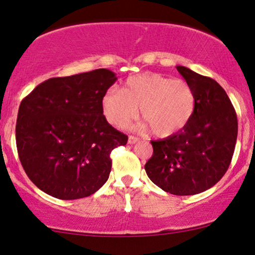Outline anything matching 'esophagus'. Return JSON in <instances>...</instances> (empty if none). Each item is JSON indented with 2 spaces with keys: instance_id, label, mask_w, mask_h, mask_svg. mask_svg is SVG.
Instances as JSON below:
<instances>
[{
  "instance_id": "34e87169",
  "label": "esophagus",
  "mask_w": 255,
  "mask_h": 255,
  "mask_svg": "<svg viewBox=\"0 0 255 255\" xmlns=\"http://www.w3.org/2000/svg\"><path fill=\"white\" fill-rule=\"evenodd\" d=\"M138 140H140V138L136 137V136H133V135H130V136L128 137V143H129V144H134V143H136Z\"/></svg>"
}]
</instances>
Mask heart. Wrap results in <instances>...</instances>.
Wrapping results in <instances>:
<instances>
[{
  "label": "heart",
  "mask_w": 255,
  "mask_h": 255,
  "mask_svg": "<svg viewBox=\"0 0 255 255\" xmlns=\"http://www.w3.org/2000/svg\"><path fill=\"white\" fill-rule=\"evenodd\" d=\"M102 112L109 124L124 128L141 118L156 136H169L181 130L195 109L193 87L182 79H170L156 73H141L126 80L120 89H108L101 100Z\"/></svg>",
  "instance_id": "heart-1"
}]
</instances>
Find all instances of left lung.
Segmentation results:
<instances>
[{
	"label": "left lung",
	"instance_id": "left-lung-1",
	"mask_svg": "<svg viewBox=\"0 0 255 255\" xmlns=\"http://www.w3.org/2000/svg\"><path fill=\"white\" fill-rule=\"evenodd\" d=\"M195 93V109L181 130L151 141L144 165L151 181L174 195H194L213 187L227 172L238 136L237 113L224 88L211 77L176 66Z\"/></svg>",
	"mask_w": 255,
	"mask_h": 255
}]
</instances>
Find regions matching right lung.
<instances>
[{
  "instance_id": "right-lung-1",
  "label": "right lung",
  "mask_w": 255,
  "mask_h": 255,
  "mask_svg": "<svg viewBox=\"0 0 255 255\" xmlns=\"http://www.w3.org/2000/svg\"><path fill=\"white\" fill-rule=\"evenodd\" d=\"M117 80L104 68L53 77L22 100L16 146L25 174L41 191L75 200L107 181L112 150L128 141L102 112V96Z\"/></svg>"
}]
</instances>
